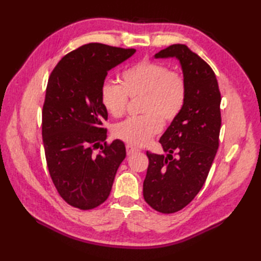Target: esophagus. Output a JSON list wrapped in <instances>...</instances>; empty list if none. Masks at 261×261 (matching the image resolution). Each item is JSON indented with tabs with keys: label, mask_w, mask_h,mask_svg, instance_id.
<instances>
[{
	"label": "esophagus",
	"mask_w": 261,
	"mask_h": 261,
	"mask_svg": "<svg viewBox=\"0 0 261 261\" xmlns=\"http://www.w3.org/2000/svg\"><path fill=\"white\" fill-rule=\"evenodd\" d=\"M125 149H126V154H127V156H131L132 153L139 151V149L134 147V146H131V145H126Z\"/></svg>",
	"instance_id": "obj_1"
}]
</instances>
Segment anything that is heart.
<instances>
[{
  "label": "heart",
  "mask_w": 261,
  "mask_h": 261,
  "mask_svg": "<svg viewBox=\"0 0 261 261\" xmlns=\"http://www.w3.org/2000/svg\"><path fill=\"white\" fill-rule=\"evenodd\" d=\"M141 115L114 126L118 139L134 146H146L163 129L178 118L187 98L185 77L167 65L142 60L125 69L121 85L105 82L99 92L103 108L114 118L124 115L129 98H140Z\"/></svg>",
  "instance_id": "1"
}]
</instances>
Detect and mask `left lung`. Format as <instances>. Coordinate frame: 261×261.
I'll return each mask as SVG.
<instances>
[{
	"label": "left lung",
	"mask_w": 261,
	"mask_h": 261,
	"mask_svg": "<svg viewBox=\"0 0 261 261\" xmlns=\"http://www.w3.org/2000/svg\"><path fill=\"white\" fill-rule=\"evenodd\" d=\"M154 57H176L187 83L185 107L159 140L167 157L147 151L143 197L170 214L190 204L207 178L219 148L221 93L213 69L187 46L171 45Z\"/></svg>",
	"instance_id": "8db88e82"
}]
</instances>
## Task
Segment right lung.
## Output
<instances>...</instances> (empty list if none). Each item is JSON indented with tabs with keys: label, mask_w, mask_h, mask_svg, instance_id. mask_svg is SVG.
Returning <instances> with one entry per match:
<instances>
[{
	"label": "right lung",
	"mask_w": 261,
	"mask_h": 261,
	"mask_svg": "<svg viewBox=\"0 0 261 261\" xmlns=\"http://www.w3.org/2000/svg\"><path fill=\"white\" fill-rule=\"evenodd\" d=\"M135 53L134 48L87 43L64 56L49 76L42 108L43 147L54 185L70 206L92 210L107 201L125 158L123 142L105 141L108 112L99 92L108 71ZM97 147L101 151L95 155Z\"/></svg>",
	"instance_id": "add662e5"
}]
</instances>
